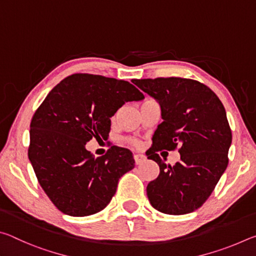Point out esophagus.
I'll list each match as a JSON object with an SVG mask.
<instances>
[{
    "label": "esophagus",
    "mask_w": 256,
    "mask_h": 256,
    "mask_svg": "<svg viewBox=\"0 0 256 256\" xmlns=\"http://www.w3.org/2000/svg\"><path fill=\"white\" fill-rule=\"evenodd\" d=\"M146 157L144 154H134V160H136V164H142L144 162H146Z\"/></svg>",
    "instance_id": "obj_1"
}]
</instances>
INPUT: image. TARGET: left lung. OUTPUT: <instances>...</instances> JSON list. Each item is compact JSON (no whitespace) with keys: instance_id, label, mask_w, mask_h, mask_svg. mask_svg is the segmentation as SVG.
<instances>
[{"instance_id":"8db88e82","label":"left lung","mask_w":256,"mask_h":256,"mask_svg":"<svg viewBox=\"0 0 256 256\" xmlns=\"http://www.w3.org/2000/svg\"><path fill=\"white\" fill-rule=\"evenodd\" d=\"M133 84L157 99L164 120L146 152L160 168L159 176L146 186L151 206L166 214L196 211L228 166L232 130L222 102L209 86L185 78L141 79ZM176 148L180 162L172 166L164 164L158 151Z\"/></svg>"}]
</instances>
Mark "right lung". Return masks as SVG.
Here are the masks:
<instances>
[{"mask_svg":"<svg viewBox=\"0 0 256 256\" xmlns=\"http://www.w3.org/2000/svg\"><path fill=\"white\" fill-rule=\"evenodd\" d=\"M144 96L128 81L76 73L55 86L30 123L28 157L50 200L63 214H94L105 209L118 180L134 168L131 151L112 146L94 158L92 138L106 140L110 118L126 102Z\"/></svg>","mask_w":256,"mask_h":256,"instance_id":"add662e5","label":"right lung"}]
</instances>
